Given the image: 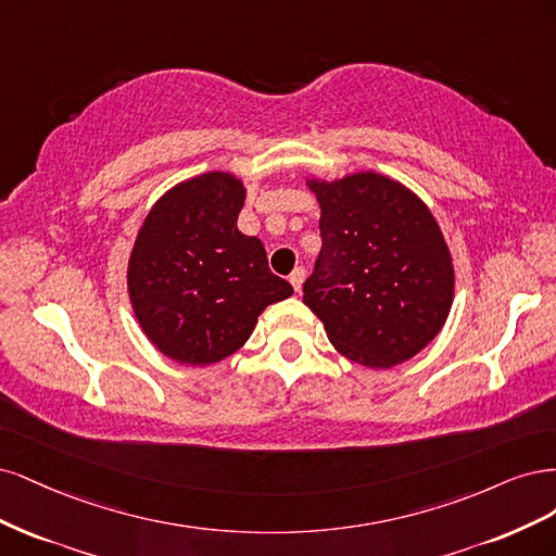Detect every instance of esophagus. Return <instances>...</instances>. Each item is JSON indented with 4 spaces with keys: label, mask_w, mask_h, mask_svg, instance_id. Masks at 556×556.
I'll return each mask as SVG.
<instances>
[{
    "label": "esophagus",
    "mask_w": 556,
    "mask_h": 556,
    "mask_svg": "<svg viewBox=\"0 0 556 556\" xmlns=\"http://www.w3.org/2000/svg\"><path fill=\"white\" fill-rule=\"evenodd\" d=\"M304 277H307V273H304V267H295V270L291 273L289 281L293 283V289H295V293H300V291H302V283H304Z\"/></svg>",
    "instance_id": "34e87169"
}]
</instances>
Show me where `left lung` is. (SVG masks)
I'll return each mask as SVG.
<instances>
[{
  "label": "left lung",
  "mask_w": 556,
  "mask_h": 556,
  "mask_svg": "<svg viewBox=\"0 0 556 556\" xmlns=\"http://www.w3.org/2000/svg\"><path fill=\"white\" fill-rule=\"evenodd\" d=\"M320 205V254L302 302L349 361L388 369L422 351L453 307L455 270L418 195L381 173L307 180Z\"/></svg>",
  "instance_id": "1"
}]
</instances>
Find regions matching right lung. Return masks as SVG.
<instances>
[{
  "mask_svg": "<svg viewBox=\"0 0 556 556\" xmlns=\"http://www.w3.org/2000/svg\"><path fill=\"white\" fill-rule=\"evenodd\" d=\"M247 189L212 170L168 189L142 222L127 270L134 314L150 342L191 367L236 353L267 304L293 295L258 238L238 230Z\"/></svg>",
  "mask_w": 556,
  "mask_h": 556,
  "instance_id": "1",
  "label": "right lung"
}]
</instances>
